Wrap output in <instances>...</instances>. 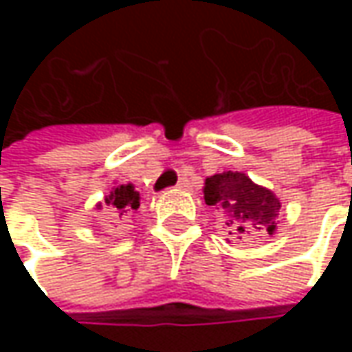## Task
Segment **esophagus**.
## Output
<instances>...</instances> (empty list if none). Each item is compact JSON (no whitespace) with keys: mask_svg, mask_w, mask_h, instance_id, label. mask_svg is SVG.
Masks as SVG:
<instances>
[{"mask_svg":"<svg viewBox=\"0 0 352 352\" xmlns=\"http://www.w3.org/2000/svg\"><path fill=\"white\" fill-rule=\"evenodd\" d=\"M176 188H178V190H186V188H190V180H188V178H180V182L176 184Z\"/></svg>","mask_w":352,"mask_h":352,"instance_id":"34e87169","label":"esophagus"}]
</instances>
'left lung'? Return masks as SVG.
<instances>
[{"label":"left lung","instance_id":"obj_1","mask_svg":"<svg viewBox=\"0 0 352 352\" xmlns=\"http://www.w3.org/2000/svg\"><path fill=\"white\" fill-rule=\"evenodd\" d=\"M204 199L223 215L233 239H249L276 231L280 199L243 172H221L206 178Z\"/></svg>","mask_w":352,"mask_h":352}]
</instances>
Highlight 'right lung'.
<instances>
[{"label": "right lung", "instance_id": "add662e5", "mask_svg": "<svg viewBox=\"0 0 352 352\" xmlns=\"http://www.w3.org/2000/svg\"><path fill=\"white\" fill-rule=\"evenodd\" d=\"M141 196L139 192L135 190L133 184H121V186H116L109 196H105V206H107V211L111 215L113 221H121L125 219L129 213H133L135 210H139L141 206ZM98 210H102V204L98 206Z\"/></svg>", "mask_w": 352, "mask_h": 352}]
</instances>
